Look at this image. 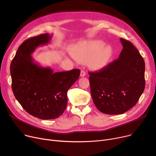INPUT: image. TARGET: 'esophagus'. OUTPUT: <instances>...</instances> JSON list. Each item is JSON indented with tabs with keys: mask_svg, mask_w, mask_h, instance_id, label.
Segmentation results:
<instances>
[{
	"mask_svg": "<svg viewBox=\"0 0 156 156\" xmlns=\"http://www.w3.org/2000/svg\"><path fill=\"white\" fill-rule=\"evenodd\" d=\"M86 75V72L84 70H81L80 73V76L81 77H84Z\"/></svg>",
	"mask_w": 156,
	"mask_h": 156,
	"instance_id": "obj_1",
	"label": "esophagus"
}]
</instances>
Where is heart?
Listing matches in <instances>:
<instances>
[{
  "instance_id": "obj_1",
  "label": "heart",
  "mask_w": 156,
  "mask_h": 156,
  "mask_svg": "<svg viewBox=\"0 0 156 156\" xmlns=\"http://www.w3.org/2000/svg\"><path fill=\"white\" fill-rule=\"evenodd\" d=\"M102 42H88L80 43L72 47L71 55L81 63L88 62L90 67L100 69L107 64L112 55V50L105 47Z\"/></svg>"
}]
</instances>
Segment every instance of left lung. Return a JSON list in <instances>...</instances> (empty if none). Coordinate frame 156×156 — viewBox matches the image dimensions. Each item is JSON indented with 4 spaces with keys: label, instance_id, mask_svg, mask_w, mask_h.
I'll list each match as a JSON object with an SVG mask.
<instances>
[{
    "label": "left lung",
    "instance_id": "obj_1",
    "mask_svg": "<svg viewBox=\"0 0 156 156\" xmlns=\"http://www.w3.org/2000/svg\"><path fill=\"white\" fill-rule=\"evenodd\" d=\"M122 45L119 58L99 71L89 72L94 103L107 114H123L137 103L145 89V62L129 41Z\"/></svg>",
    "mask_w": 156,
    "mask_h": 156
}]
</instances>
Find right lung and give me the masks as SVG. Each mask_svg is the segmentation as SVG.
I'll list each match as a JSON object with an SVG mask.
<instances>
[{
    "instance_id": "1",
    "label": "right lung",
    "mask_w": 156,
    "mask_h": 156,
    "mask_svg": "<svg viewBox=\"0 0 156 156\" xmlns=\"http://www.w3.org/2000/svg\"><path fill=\"white\" fill-rule=\"evenodd\" d=\"M52 37L44 34L24 41L10 66L16 99L28 113L41 119L62 115L68 104V90L80 75V69L54 73L35 62L31 54L39 46L48 44Z\"/></svg>"
}]
</instances>
